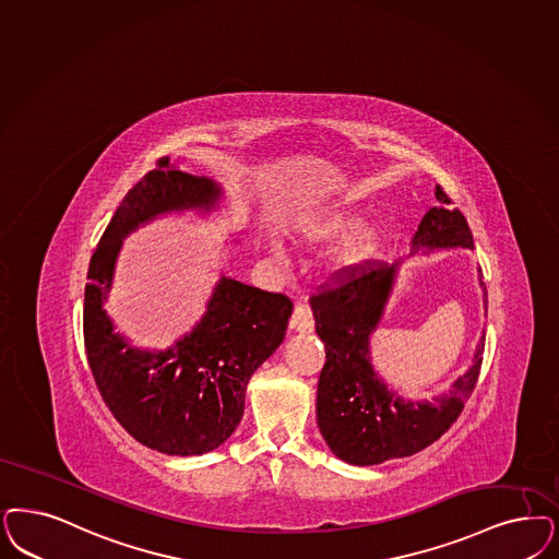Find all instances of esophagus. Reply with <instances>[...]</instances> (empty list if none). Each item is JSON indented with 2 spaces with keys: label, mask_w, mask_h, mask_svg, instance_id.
<instances>
[{
  "label": "esophagus",
  "mask_w": 559,
  "mask_h": 559,
  "mask_svg": "<svg viewBox=\"0 0 559 559\" xmlns=\"http://www.w3.org/2000/svg\"><path fill=\"white\" fill-rule=\"evenodd\" d=\"M290 328L299 334H309L313 330V318L306 306H295L290 316Z\"/></svg>",
  "instance_id": "esophagus-1"
}]
</instances>
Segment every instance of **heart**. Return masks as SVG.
I'll use <instances>...</instances> for the list:
<instances>
[{
  "label": "heart",
  "instance_id": "b5f03b06",
  "mask_svg": "<svg viewBox=\"0 0 559 559\" xmlns=\"http://www.w3.org/2000/svg\"><path fill=\"white\" fill-rule=\"evenodd\" d=\"M359 223V214L348 209H326L308 216L297 235L304 243H326L336 239L341 234L343 238L334 243L328 251L324 266L330 276L334 278H350L369 266L378 253L382 251L385 241V231L378 223Z\"/></svg>",
  "mask_w": 559,
  "mask_h": 559
}]
</instances>
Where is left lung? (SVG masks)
<instances>
[{
	"label": "left lung",
	"mask_w": 559,
	"mask_h": 559,
	"mask_svg": "<svg viewBox=\"0 0 559 559\" xmlns=\"http://www.w3.org/2000/svg\"><path fill=\"white\" fill-rule=\"evenodd\" d=\"M438 206L425 212L411 239V255L442 250H473V233L461 211L436 186ZM483 308L487 289L483 283ZM399 264L371 262L345 285L311 297L316 332L326 347V364L318 382V427L332 454L355 466L382 464L411 456L442 438L461 415L481 369L485 332L475 347L473 364L448 392L431 401L405 399L378 376L371 364V334L384 318L396 285Z\"/></svg>",
	"instance_id": "left-lung-1"
}]
</instances>
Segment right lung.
Returning a JSON list of instances; mask_svg holds the SVG:
<instances>
[{
    "label": "right lung",
    "mask_w": 559,
    "mask_h": 559,
    "mask_svg": "<svg viewBox=\"0 0 559 559\" xmlns=\"http://www.w3.org/2000/svg\"><path fill=\"white\" fill-rule=\"evenodd\" d=\"M223 188L160 158L121 200L91 258L84 347L98 392L121 427L146 448L198 456L227 442L243 417L253 371L281 347L293 304L221 274L204 316L171 347H134L107 316L123 239L174 212L211 214Z\"/></svg>",
    "instance_id": "1"
}]
</instances>
